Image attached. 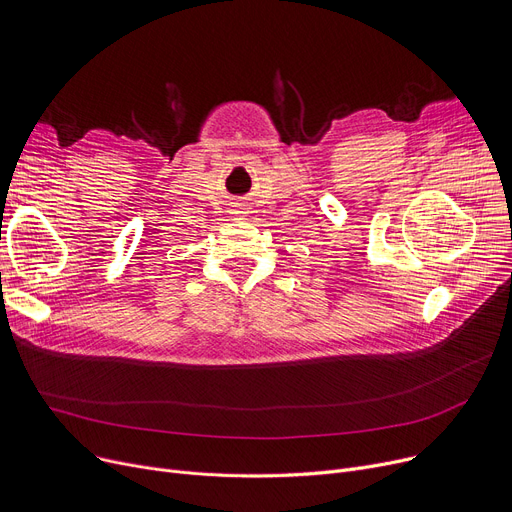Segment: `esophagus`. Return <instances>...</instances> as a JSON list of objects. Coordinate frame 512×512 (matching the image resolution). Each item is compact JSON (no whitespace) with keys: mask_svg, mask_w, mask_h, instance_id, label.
Here are the masks:
<instances>
[{"mask_svg":"<svg viewBox=\"0 0 512 512\" xmlns=\"http://www.w3.org/2000/svg\"><path fill=\"white\" fill-rule=\"evenodd\" d=\"M239 215H244V210H239Z\"/></svg>","mask_w":512,"mask_h":512,"instance_id":"esophagus-1","label":"esophagus"}]
</instances>
